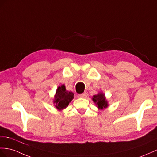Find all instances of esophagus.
<instances>
[{"label": "esophagus", "instance_id": "obj_1", "mask_svg": "<svg viewBox=\"0 0 157 157\" xmlns=\"http://www.w3.org/2000/svg\"><path fill=\"white\" fill-rule=\"evenodd\" d=\"M87 96V94L86 92H84V93L82 94H78V98H86Z\"/></svg>", "mask_w": 157, "mask_h": 157}]
</instances>
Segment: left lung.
<instances>
[{
    "label": "left lung",
    "mask_w": 157,
    "mask_h": 157,
    "mask_svg": "<svg viewBox=\"0 0 157 157\" xmlns=\"http://www.w3.org/2000/svg\"><path fill=\"white\" fill-rule=\"evenodd\" d=\"M92 99H93L94 102L97 105L99 109H103V108H106L108 106L107 102L105 100V95L102 93H99L98 95H94Z\"/></svg>",
    "instance_id": "obj_1"
}]
</instances>
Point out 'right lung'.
Listing matches in <instances>:
<instances>
[{
    "mask_svg": "<svg viewBox=\"0 0 157 157\" xmlns=\"http://www.w3.org/2000/svg\"><path fill=\"white\" fill-rule=\"evenodd\" d=\"M73 98L74 94L71 91H66L65 86L62 85L56 90L54 103L57 109H62L69 105V103L71 101Z\"/></svg>",
    "mask_w": 157,
    "mask_h": 157,
    "instance_id": "1",
    "label": "right lung"
}]
</instances>
